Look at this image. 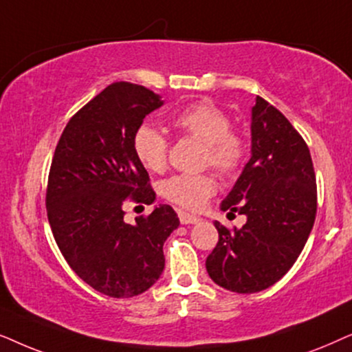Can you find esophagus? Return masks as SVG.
I'll return each instance as SVG.
<instances>
[{
  "label": "esophagus",
  "mask_w": 352,
  "mask_h": 352,
  "mask_svg": "<svg viewBox=\"0 0 352 352\" xmlns=\"http://www.w3.org/2000/svg\"><path fill=\"white\" fill-rule=\"evenodd\" d=\"M179 219H180V222L184 223V225H188V223H196V222H199V217H196V215H191V214H188V212H184V210H179Z\"/></svg>",
  "instance_id": "34e87169"
}]
</instances>
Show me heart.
Returning <instances> with one entry per match:
<instances>
[{"mask_svg":"<svg viewBox=\"0 0 352 352\" xmlns=\"http://www.w3.org/2000/svg\"><path fill=\"white\" fill-rule=\"evenodd\" d=\"M172 127L182 135L204 144L203 164L222 175H233L248 157V142L232 130V120L212 102L191 104L172 119ZM133 153L149 172H162L167 166L168 142L153 125H140L133 135ZM161 193L170 203L190 210H199L215 193V180L209 173H179L161 184Z\"/></svg>","mask_w":352,"mask_h":352,"instance_id":"obj_1","label":"heart"}]
</instances>
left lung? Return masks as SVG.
Segmentation results:
<instances>
[{"instance_id":"obj_1","label":"left lung","mask_w":352,"mask_h":352,"mask_svg":"<svg viewBox=\"0 0 352 352\" xmlns=\"http://www.w3.org/2000/svg\"><path fill=\"white\" fill-rule=\"evenodd\" d=\"M220 209L246 215L241 228L215 222L219 241L206 259L209 277L235 293H257L292 269L317 212L306 142L277 107L257 96L251 111V159Z\"/></svg>"}]
</instances>
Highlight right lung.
Returning <instances> with one entry per match:
<instances>
[{"label": "right lung", "mask_w": 352, "mask_h": 352, "mask_svg": "<svg viewBox=\"0 0 352 352\" xmlns=\"http://www.w3.org/2000/svg\"><path fill=\"white\" fill-rule=\"evenodd\" d=\"M164 101L130 82H116L67 122L51 161L46 212L64 259L83 282L111 298L138 296L161 277L164 241L180 225L159 204L135 223L127 201L153 204L156 193L133 153V135Z\"/></svg>", "instance_id": "1"}]
</instances>
